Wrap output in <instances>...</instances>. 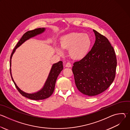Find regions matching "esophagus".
Here are the masks:
<instances>
[{"mask_svg":"<svg viewBox=\"0 0 130 130\" xmlns=\"http://www.w3.org/2000/svg\"><path fill=\"white\" fill-rule=\"evenodd\" d=\"M65 66L66 67H70L71 66V64L69 63V62H67L66 64V65Z\"/></svg>","mask_w":130,"mask_h":130,"instance_id":"esophagus-1","label":"esophagus"}]
</instances>
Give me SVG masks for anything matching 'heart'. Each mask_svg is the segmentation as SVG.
<instances>
[{
  "instance_id": "1",
  "label": "heart",
  "mask_w": 130,
  "mask_h": 130,
  "mask_svg": "<svg viewBox=\"0 0 130 130\" xmlns=\"http://www.w3.org/2000/svg\"><path fill=\"white\" fill-rule=\"evenodd\" d=\"M61 48L68 50L70 57L73 60H81L85 58L89 52L92 40L87 33L71 32L62 36L60 39ZM58 53L62 54L63 52L60 48H57Z\"/></svg>"
}]
</instances>
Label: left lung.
I'll list each match as a JSON object with an SVG mask.
<instances>
[{"label":"left lung","mask_w":130,"mask_h":130,"mask_svg":"<svg viewBox=\"0 0 130 130\" xmlns=\"http://www.w3.org/2000/svg\"><path fill=\"white\" fill-rule=\"evenodd\" d=\"M95 44L87 56L73 63L72 70L78 89L88 96L98 95L114 80L117 59L108 39L93 30Z\"/></svg>","instance_id":"8db88e82"}]
</instances>
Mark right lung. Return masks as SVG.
<instances>
[{
	"label": "right lung",
	"mask_w": 130,
	"mask_h": 130,
	"mask_svg": "<svg viewBox=\"0 0 130 130\" xmlns=\"http://www.w3.org/2000/svg\"><path fill=\"white\" fill-rule=\"evenodd\" d=\"M45 28H40L38 29H35L33 30L27 31L23 35L22 38L20 39L19 42L17 43V45L15 47L11 55L10 67L11 66L12 57L13 56V54L15 52L16 49L18 47H20L22 44H23L27 40L30 39L31 38H33L34 36H35L37 35H39L43 33L45 31ZM63 62L61 61H59L57 63L53 64L51 67V69L50 70V71L49 72L48 77L47 78V79L43 87L40 90L32 94H28V93H27V92L23 91L17 86V85L16 84L15 82H14L12 78L11 68H10V74H11L12 79L15 85V87H16L18 91L20 92V94L22 96L27 98H29L30 99L34 100H43L49 97L53 94L54 90L55 84V82H56V80L57 79L58 76L59 75V74L60 73L61 71L63 70Z\"/></svg>",
	"instance_id": "right-lung-1"
}]
</instances>
